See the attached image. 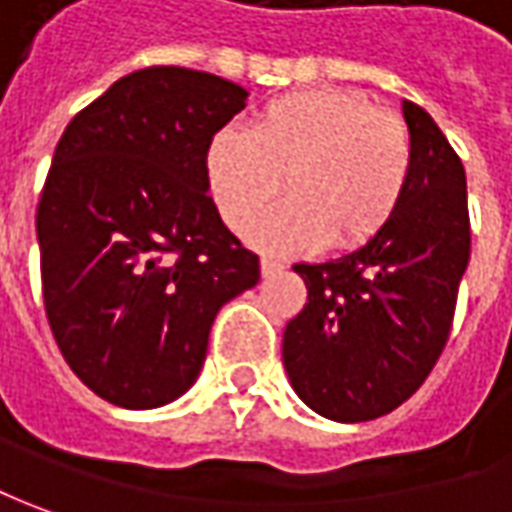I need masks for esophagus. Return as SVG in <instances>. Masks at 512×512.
Segmentation results:
<instances>
[{
	"label": "esophagus",
	"mask_w": 512,
	"mask_h": 512,
	"mask_svg": "<svg viewBox=\"0 0 512 512\" xmlns=\"http://www.w3.org/2000/svg\"><path fill=\"white\" fill-rule=\"evenodd\" d=\"M285 266L280 260H274V257H263L260 260V271H263V277H274V274H280Z\"/></svg>",
	"instance_id": "esophagus-1"
}]
</instances>
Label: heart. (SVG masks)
<instances>
[{
    "label": "heart",
    "mask_w": 512,
    "mask_h": 512,
    "mask_svg": "<svg viewBox=\"0 0 512 512\" xmlns=\"http://www.w3.org/2000/svg\"><path fill=\"white\" fill-rule=\"evenodd\" d=\"M212 201L229 227L262 209L286 179L289 201L249 225L269 249H350L370 241L401 207L412 176V134L395 111L347 89L277 97L252 134L215 131L204 151Z\"/></svg>",
    "instance_id": "obj_1"
}]
</instances>
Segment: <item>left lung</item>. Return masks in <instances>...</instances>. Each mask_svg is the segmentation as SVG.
I'll return each instance as SVG.
<instances>
[{"mask_svg": "<svg viewBox=\"0 0 512 512\" xmlns=\"http://www.w3.org/2000/svg\"><path fill=\"white\" fill-rule=\"evenodd\" d=\"M412 176L401 207L364 246L297 263L308 302L283 333L302 403L336 423L389 415L429 378L451 333L471 257L465 168L426 109L403 100Z\"/></svg>", "mask_w": 512, "mask_h": 512, "instance_id": "1", "label": "left lung"}]
</instances>
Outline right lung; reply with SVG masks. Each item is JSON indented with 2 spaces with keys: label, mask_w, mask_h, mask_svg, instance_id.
<instances>
[{
  "label": "right lung",
  "mask_w": 512,
  "mask_h": 512,
  "mask_svg": "<svg viewBox=\"0 0 512 512\" xmlns=\"http://www.w3.org/2000/svg\"><path fill=\"white\" fill-rule=\"evenodd\" d=\"M246 97L210 72L148 66L58 139L36 215L44 308L72 373L114 406L184 395L215 314L260 280L204 173L207 142Z\"/></svg>",
  "instance_id": "right-lung-1"
}]
</instances>
